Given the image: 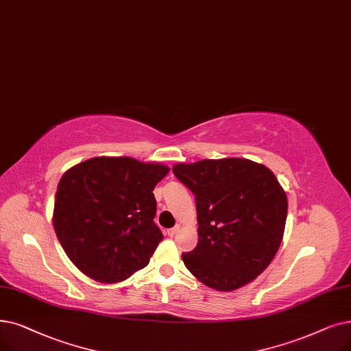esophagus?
Segmentation results:
<instances>
[{
	"mask_svg": "<svg viewBox=\"0 0 351 351\" xmlns=\"http://www.w3.org/2000/svg\"><path fill=\"white\" fill-rule=\"evenodd\" d=\"M178 231H179V225H176V226H173V228H171V230H167V231H166V234L169 235V237H173Z\"/></svg>",
	"mask_w": 351,
	"mask_h": 351,
	"instance_id": "34e87169",
	"label": "esophagus"
}]
</instances>
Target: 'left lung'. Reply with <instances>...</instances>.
Masks as SVG:
<instances>
[{
    "instance_id": "8db88e82",
    "label": "left lung",
    "mask_w": 351,
    "mask_h": 351,
    "mask_svg": "<svg viewBox=\"0 0 351 351\" xmlns=\"http://www.w3.org/2000/svg\"><path fill=\"white\" fill-rule=\"evenodd\" d=\"M172 171L196 199L199 241L182 254L186 268L218 291L255 280L284 235L288 202L276 175L239 158L178 163Z\"/></svg>"
}]
</instances>
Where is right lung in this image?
I'll use <instances>...</instances> for the list:
<instances>
[{"label":"right lung","instance_id":"1","mask_svg":"<svg viewBox=\"0 0 351 351\" xmlns=\"http://www.w3.org/2000/svg\"><path fill=\"white\" fill-rule=\"evenodd\" d=\"M169 167L128 156L91 158L58 182L53 226L70 261L112 284L149 264L163 239L154 218V189Z\"/></svg>","mask_w":351,"mask_h":351}]
</instances>
